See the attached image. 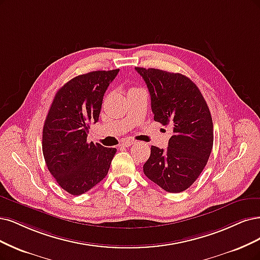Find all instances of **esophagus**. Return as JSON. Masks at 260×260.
I'll return each mask as SVG.
<instances>
[{
	"instance_id": "1",
	"label": "esophagus",
	"mask_w": 260,
	"mask_h": 260,
	"mask_svg": "<svg viewBox=\"0 0 260 260\" xmlns=\"http://www.w3.org/2000/svg\"><path fill=\"white\" fill-rule=\"evenodd\" d=\"M134 143V141H131V140H127V141H123L121 143V146H124V147H128V146H131Z\"/></svg>"
}]
</instances>
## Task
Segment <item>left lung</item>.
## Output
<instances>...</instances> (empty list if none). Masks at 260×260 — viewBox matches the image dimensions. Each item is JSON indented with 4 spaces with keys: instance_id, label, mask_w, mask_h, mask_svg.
I'll use <instances>...</instances> for the list:
<instances>
[{
    "instance_id": "8db88e82",
    "label": "left lung",
    "mask_w": 260,
    "mask_h": 260,
    "mask_svg": "<svg viewBox=\"0 0 260 260\" xmlns=\"http://www.w3.org/2000/svg\"><path fill=\"white\" fill-rule=\"evenodd\" d=\"M150 94L154 119L171 126L167 149L151 146L144 174L168 192H182L199 177L213 147V121L197 85L187 76L136 68Z\"/></svg>"
}]
</instances>
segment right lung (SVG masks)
<instances>
[{
  "mask_svg": "<svg viewBox=\"0 0 260 260\" xmlns=\"http://www.w3.org/2000/svg\"><path fill=\"white\" fill-rule=\"evenodd\" d=\"M119 69L78 75L62 86L43 128V155L59 186L85 193L106 176L116 148L88 143L90 123L99 120L103 95Z\"/></svg>",
  "mask_w": 260,
  "mask_h": 260,
  "instance_id": "1",
  "label": "right lung"
}]
</instances>
